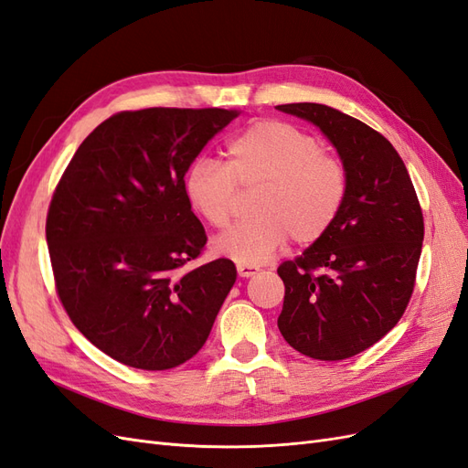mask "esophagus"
<instances>
[{
  "instance_id": "obj_1",
  "label": "esophagus",
  "mask_w": 468,
  "mask_h": 468,
  "mask_svg": "<svg viewBox=\"0 0 468 468\" xmlns=\"http://www.w3.org/2000/svg\"><path fill=\"white\" fill-rule=\"evenodd\" d=\"M236 269H238V275L239 277H251V275H256L260 271V267L246 265V263H238Z\"/></svg>"
}]
</instances>
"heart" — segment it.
Returning a JSON list of instances; mask_svg holds the SVG:
<instances>
[{"mask_svg":"<svg viewBox=\"0 0 468 468\" xmlns=\"http://www.w3.org/2000/svg\"><path fill=\"white\" fill-rule=\"evenodd\" d=\"M226 155V164L199 155L183 177L191 208L218 230L234 220L238 189H258L256 217L215 239L220 256L260 265L289 238L299 246L318 242L344 210L349 191L344 162L299 126L260 121L230 140Z\"/></svg>","mask_w":468,"mask_h":468,"instance_id":"b5f03b06","label":"heart"}]
</instances>
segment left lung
I'll use <instances>...</instances> for the list:
<instances>
[{
  "label": "left lung",
  "instance_id": "1",
  "mask_svg": "<svg viewBox=\"0 0 468 468\" xmlns=\"http://www.w3.org/2000/svg\"><path fill=\"white\" fill-rule=\"evenodd\" d=\"M277 109L316 124L349 177L344 210L330 232L277 269L285 282L277 325L303 356L347 359L387 335L412 299L421 207L399 152L371 126L320 103Z\"/></svg>",
  "mask_w": 468,
  "mask_h": 468
}]
</instances>
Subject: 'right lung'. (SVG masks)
I'll return each instance as SVG.
<instances>
[{
  "label": "right lung",
  "instance_id": "add662e5",
  "mask_svg": "<svg viewBox=\"0 0 468 468\" xmlns=\"http://www.w3.org/2000/svg\"><path fill=\"white\" fill-rule=\"evenodd\" d=\"M238 115L121 111L83 140L54 189L47 242L56 292L76 328L119 363L165 371L191 359L234 285L230 260L189 267L207 234L183 177Z\"/></svg>",
  "mask_w": 468,
  "mask_h": 468
}]
</instances>
